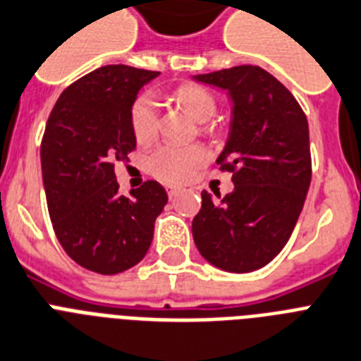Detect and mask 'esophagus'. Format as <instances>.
I'll return each mask as SVG.
<instances>
[{"label": "esophagus", "mask_w": 361, "mask_h": 361, "mask_svg": "<svg viewBox=\"0 0 361 361\" xmlns=\"http://www.w3.org/2000/svg\"><path fill=\"white\" fill-rule=\"evenodd\" d=\"M180 192H181L180 187H169V189H166V195H169V198H176V196L180 195Z\"/></svg>", "instance_id": "1"}]
</instances>
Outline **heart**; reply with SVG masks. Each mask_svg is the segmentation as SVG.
<instances>
[{
  "instance_id": "1",
  "label": "heart",
  "mask_w": 361,
  "mask_h": 361,
  "mask_svg": "<svg viewBox=\"0 0 361 361\" xmlns=\"http://www.w3.org/2000/svg\"><path fill=\"white\" fill-rule=\"evenodd\" d=\"M176 98L196 120L207 122L215 116L216 99L209 90L198 85H183L176 90ZM130 124L135 140L148 145L159 133V105L152 92H142L133 99L130 109ZM207 159V152L198 145H161L146 161L152 176L166 183H183Z\"/></svg>"
}]
</instances>
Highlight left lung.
Masks as SVG:
<instances>
[{"label": "left lung", "instance_id": "8db88e82", "mask_svg": "<svg viewBox=\"0 0 361 361\" xmlns=\"http://www.w3.org/2000/svg\"><path fill=\"white\" fill-rule=\"evenodd\" d=\"M196 81L230 92V139L216 165L233 190L216 200L202 190L192 237L211 265L228 272L262 269L289 241L312 181L307 118L295 96L267 70L243 64Z\"/></svg>", "mask_w": 361, "mask_h": 361}]
</instances>
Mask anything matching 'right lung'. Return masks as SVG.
Segmentation results:
<instances>
[{"mask_svg": "<svg viewBox=\"0 0 361 361\" xmlns=\"http://www.w3.org/2000/svg\"><path fill=\"white\" fill-rule=\"evenodd\" d=\"M157 75L124 64L102 66L66 87L46 122L40 161L55 235L78 265L98 274L124 272L146 256L169 200L154 180L131 196L118 195L114 176V163L137 146L131 104Z\"/></svg>", "mask_w": 361, "mask_h": 361, "instance_id": "1", "label": "right lung"}]
</instances>
